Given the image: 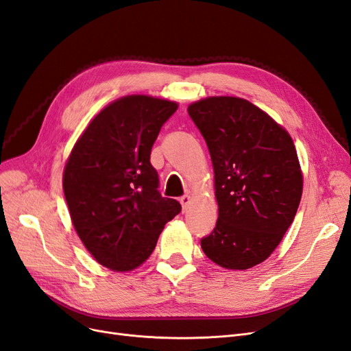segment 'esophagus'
Returning a JSON list of instances; mask_svg holds the SVG:
<instances>
[{
  "mask_svg": "<svg viewBox=\"0 0 351 351\" xmlns=\"http://www.w3.org/2000/svg\"><path fill=\"white\" fill-rule=\"evenodd\" d=\"M180 204H182L183 210H186V209L189 208V205H190V196H189V195H184V196L180 197Z\"/></svg>",
  "mask_w": 351,
  "mask_h": 351,
  "instance_id": "obj_1",
  "label": "esophagus"
}]
</instances>
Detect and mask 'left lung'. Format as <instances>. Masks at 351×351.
I'll use <instances>...</instances> for the list:
<instances>
[{
    "label": "left lung",
    "instance_id": "1",
    "mask_svg": "<svg viewBox=\"0 0 351 351\" xmlns=\"http://www.w3.org/2000/svg\"><path fill=\"white\" fill-rule=\"evenodd\" d=\"M215 173L218 221L202 250L227 269L267 259L300 204L303 177L290 134L246 99L212 97L187 108Z\"/></svg>",
    "mask_w": 351,
    "mask_h": 351
}]
</instances>
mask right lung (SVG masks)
<instances>
[{"label": "right lung", "instance_id": "obj_1", "mask_svg": "<svg viewBox=\"0 0 351 351\" xmlns=\"http://www.w3.org/2000/svg\"><path fill=\"white\" fill-rule=\"evenodd\" d=\"M177 104L132 95L105 107L74 145L62 189L73 226L92 256L132 271L154 252L164 226L182 210L159 193L151 151Z\"/></svg>", "mask_w": 351, "mask_h": 351}]
</instances>
